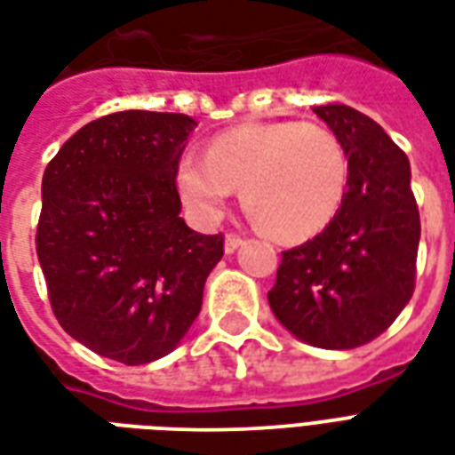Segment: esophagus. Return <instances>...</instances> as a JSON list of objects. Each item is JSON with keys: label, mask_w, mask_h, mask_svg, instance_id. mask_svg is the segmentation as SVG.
Returning <instances> with one entry per match:
<instances>
[{"label": "esophagus", "mask_w": 455, "mask_h": 455, "mask_svg": "<svg viewBox=\"0 0 455 455\" xmlns=\"http://www.w3.org/2000/svg\"><path fill=\"white\" fill-rule=\"evenodd\" d=\"M246 239L237 237V235H228L225 237V253H235L239 249V246H244Z\"/></svg>", "instance_id": "1"}]
</instances>
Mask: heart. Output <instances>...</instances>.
I'll return each mask as SVG.
<instances>
[{"label":"heart","mask_w":455,"mask_h":455,"mask_svg":"<svg viewBox=\"0 0 455 455\" xmlns=\"http://www.w3.org/2000/svg\"><path fill=\"white\" fill-rule=\"evenodd\" d=\"M348 156L332 130L301 121L244 123L216 135L206 158H180L178 189L196 216H220L232 189L253 228L301 244L330 228L348 189Z\"/></svg>","instance_id":"1"}]
</instances>
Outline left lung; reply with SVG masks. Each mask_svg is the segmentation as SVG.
<instances>
[{
  "mask_svg": "<svg viewBox=\"0 0 455 455\" xmlns=\"http://www.w3.org/2000/svg\"><path fill=\"white\" fill-rule=\"evenodd\" d=\"M348 156L339 216L283 251L267 304L297 339L355 348L392 325L415 290L420 213L411 164L382 125L344 104L313 107Z\"/></svg>",
  "mask_w": 455,
  "mask_h": 455,
  "instance_id": "obj_1",
  "label": "left lung"
}]
</instances>
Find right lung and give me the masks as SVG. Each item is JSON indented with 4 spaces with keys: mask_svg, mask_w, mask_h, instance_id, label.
Masks as SVG:
<instances>
[{
    "mask_svg": "<svg viewBox=\"0 0 455 455\" xmlns=\"http://www.w3.org/2000/svg\"><path fill=\"white\" fill-rule=\"evenodd\" d=\"M185 114L118 111L87 123L42 175L37 259L59 325L94 354L164 358L202 311L223 235L180 218Z\"/></svg>",
    "mask_w": 455,
    "mask_h": 455,
    "instance_id": "right-lung-1",
    "label": "right lung"
}]
</instances>
